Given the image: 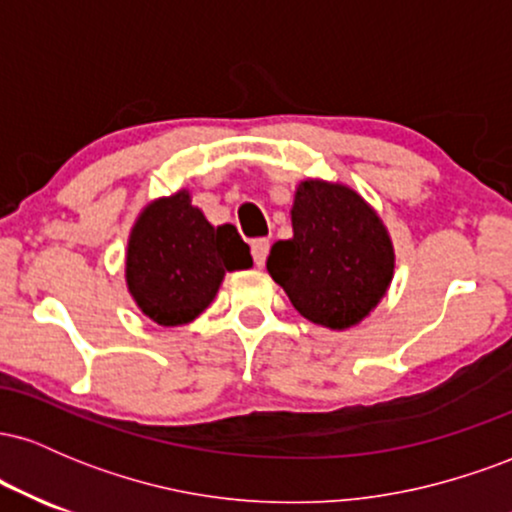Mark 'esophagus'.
Instances as JSON below:
<instances>
[{
  "mask_svg": "<svg viewBox=\"0 0 512 512\" xmlns=\"http://www.w3.org/2000/svg\"><path fill=\"white\" fill-rule=\"evenodd\" d=\"M250 250H252V260H255L257 267H262L264 260H267V255H269V240L267 238L252 240Z\"/></svg>",
  "mask_w": 512,
  "mask_h": 512,
  "instance_id": "34e87169",
  "label": "esophagus"
}]
</instances>
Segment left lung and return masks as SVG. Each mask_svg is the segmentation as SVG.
I'll return each mask as SVG.
<instances>
[{"mask_svg":"<svg viewBox=\"0 0 512 512\" xmlns=\"http://www.w3.org/2000/svg\"><path fill=\"white\" fill-rule=\"evenodd\" d=\"M293 236L276 240L267 272L305 320L349 330L370 315L395 274V248L375 209L351 187L303 180Z\"/></svg>","mask_w":512,"mask_h":512,"instance_id":"left-lung-1","label":"left lung"}]
</instances>
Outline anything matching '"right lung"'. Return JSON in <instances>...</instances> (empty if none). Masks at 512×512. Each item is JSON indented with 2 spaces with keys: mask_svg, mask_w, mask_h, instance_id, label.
Here are the masks:
<instances>
[{
  "mask_svg": "<svg viewBox=\"0 0 512 512\" xmlns=\"http://www.w3.org/2000/svg\"><path fill=\"white\" fill-rule=\"evenodd\" d=\"M236 226H211L187 190L146 204L127 243L125 279L134 303L163 327L192 322L209 308L226 272L250 269Z\"/></svg>",
  "mask_w": 512,
  "mask_h": 512,
  "instance_id": "right-lung-1",
  "label": "right lung"
}]
</instances>
